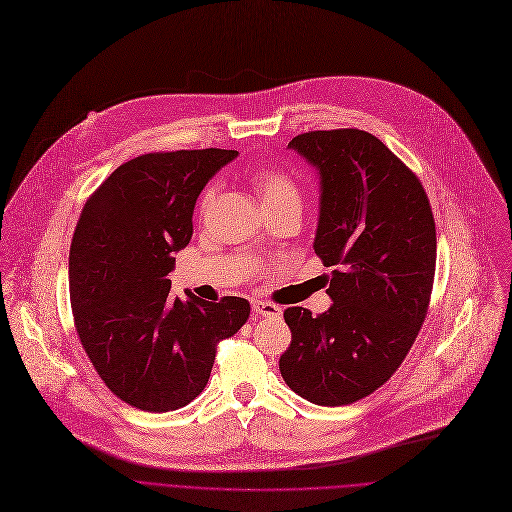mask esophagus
Masks as SVG:
<instances>
[{
    "mask_svg": "<svg viewBox=\"0 0 512 512\" xmlns=\"http://www.w3.org/2000/svg\"><path fill=\"white\" fill-rule=\"evenodd\" d=\"M253 310L259 314V316H267V318H271V316H280L282 314V308L280 306H275V304H271V302H263V300H253Z\"/></svg>",
    "mask_w": 512,
    "mask_h": 512,
    "instance_id": "1",
    "label": "esophagus"
}]
</instances>
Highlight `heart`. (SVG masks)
<instances>
[{
	"instance_id": "1",
	"label": "heart",
	"mask_w": 512,
	"mask_h": 512,
	"mask_svg": "<svg viewBox=\"0 0 512 512\" xmlns=\"http://www.w3.org/2000/svg\"><path fill=\"white\" fill-rule=\"evenodd\" d=\"M251 183L255 192L261 196L265 206L277 204V202H284L290 198H298V188L294 179L284 173L282 169H275V167H257L251 171ZM214 198V188L208 185V188L202 192L200 198V208L206 210L212 204Z\"/></svg>"
}]
</instances>
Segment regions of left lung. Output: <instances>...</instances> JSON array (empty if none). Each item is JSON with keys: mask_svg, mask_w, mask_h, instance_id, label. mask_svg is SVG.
I'll return each mask as SVG.
<instances>
[{"mask_svg": "<svg viewBox=\"0 0 512 512\" xmlns=\"http://www.w3.org/2000/svg\"><path fill=\"white\" fill-rule=\"evenodd\" d=\"M320 175L314 253L333 267V306L284 318L292 343L284 382L320 406L357 402L386 384L421 331L435 277L437 232L418 177L374 134L357 128L294 136Z\"/></svg>", "mask_w": 512, "mask_h": 512, "instance_id": "8db88e82", "label": "left lung"}]
</instances>
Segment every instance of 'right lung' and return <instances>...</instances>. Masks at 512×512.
I'll list each match as a JSON object with an SVG mask.
<instances>
[{"instance_id": "right-lung-1", "label": "right lung", "mask_w": 512, "mask_h": 512, "mask_svg": "<svg viewBox=\"0 0 512 512\" xmlns=\"http://www.w3.org/2000/svg\"><path fill=\"white\" fill-rule=\"evenodd\" d=\"M239 153H149L120 165L85 202L69 253L79 341L126 404L167 412L208 384L216 345L249 318L245 298L169 294L167 273L190 243L194 208L212 175Z\"/></svg>"}]
</instances>
